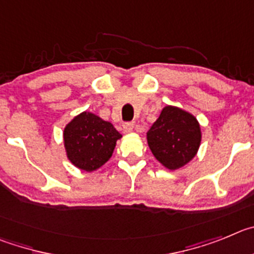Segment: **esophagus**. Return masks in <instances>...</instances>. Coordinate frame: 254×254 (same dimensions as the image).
I'll return each instance as SVG.
<instances>
[{
	"label": "esophagus",
	"mask_w": 254,
	"mask_h": 254,
	"mask_svg": "<svg viewBox=\"0 0 254 254\" xmlns=\"http://www.w3.org/2000/svg\"><path fill=\"white\" fill-rule=\"evenodd\" d=\"M132 129H134V124H132V123H125V124L123 125V130H124V132L132 131Z\"/></svg>",
	"instance_id": "esophagus-1"
}]
</instances>
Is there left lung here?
<instances>
[{
  "instance_id": "1",
  "label": "left lung",
  "mask_w": 254,
  "mask_h": 254,
  "mask_svg": "<svg viewBox=\"0 0 254 254\" xmlns=\"http://www.w3.org/2000/svg\"><path fill=\"white\" fill-rule=\"evenodd\" d=\"M148 145L157 161L168 170H178L197 153L201 130L195 116L175 106H166L147 132Z\"/></svg>"
}]
</instances>
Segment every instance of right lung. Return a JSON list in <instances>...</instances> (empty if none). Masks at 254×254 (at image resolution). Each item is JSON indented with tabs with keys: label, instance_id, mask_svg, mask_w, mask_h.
<instances>
[{
	"label": "right lung",
	"instance_id": "obj_1",
	"mask_svg": "<svg viewBox=\"0 0 254 254\" xmlns=\"http://www.w3.org/2000/svg\"><path fill=\"white\" fill-rule=\"evenodd\" d=\"M64 147L68 159L78 168L92 172L113 155L122 134L109 122L92 113H82L65 127Z\"/></svg>",
	"mask_w": 254,
	"mask_h": 254
}]
</instances>
